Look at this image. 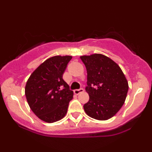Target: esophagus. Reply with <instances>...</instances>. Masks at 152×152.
Masks as SVG:
<instances>
[{
    "instance_id": "1",
    "label": "esophagus",
    "mask_w": 152,
    "mask_h": 152,
    "mask_svg": "<svg viewBox=\"0 0 152 152\" xmlns=\"http://www.w3.org/2000/svg\"><path fill=\"white\" fill-rule=\"evenodd\" d=\"M83 91H84V89H83V88H79V89H75L74 91V94H76V95H78V94H79L80 93H82V92H83Z\"/></svg>"
}]
</instances>
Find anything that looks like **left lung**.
Here are the masks:
<instances>
[{
	"label": "left lung",
	"mask_w": 152,
	"mask_h": 152,
	"mask_svg": "<svg viewBox=\"0 0 152 152\" xmlns=\"http://www.w3.org/2000/svg\"><path fill=\"white\" fill-rule=\"evenodd\" d=\"M87 71L86 91L89 101L85 112L97 120H107L119 111L126 100L128 82L121 68L102 54L81 56Z\"/></svg>",
	"instance_id": "1"
}]
</instances>
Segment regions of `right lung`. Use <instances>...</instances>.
Returning <instances> with one entry per match:
<instances>
[{"instance_id":"obj_1","label":"right lung","mask_w":152,"mask_h":152,"mask_svg":"<svg viewBox=\"0 0 152 152\" xmlns=\"http://www.w3.org/2000/svg\"><path fill=\"white\" fill-rule=\"evenodd\" d=\"M71 58L70 56H56L47 59L33 72L26 83L28 104L43 121L53 123L67 113L74 92L63 79V74Z\"/></svg>"}]
</instances>
